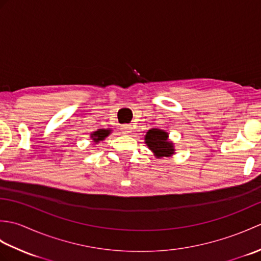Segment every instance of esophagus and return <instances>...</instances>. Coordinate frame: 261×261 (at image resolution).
Wrapping results in <instances>:
<instances>
[{
  "mask_svg": "<svg viewBox=\"0 0 261 261\" xmlns=\"http://www.w3.org/2000/svg\"><path fill=\"white\" fill-rule=\"evenodd\" d=\"M132 130H134V127H132L131 125H127V124H125V125H122V126H121V131L123 132L124 135L130 134V132H132Z\"/></svg>",
  "mask_w": 261,
  "mask_h": 261,
  "instance_id": "obj_1",
  "label": "esophagus"
}]
</instances>
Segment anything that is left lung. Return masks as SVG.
Wrapping results in <instances>:
<instances>
[{
  "label": "left lung",
  "instance_id": "8db88e82",
  "mask_svg": "<svg viewBox=\"0 0 261 261\" xmlns=\"http://www.w3.org/2000/svg\"><path fill=\"white\" fill-rule=\"evenodd\" d=\"M145 143L158 159L168 158L175 154L174 142L169 140L168 132L165 130L157 127L148 130L145 136Z\"/></svg>",
  "mask_w": 261,
  "mask_h": 261
}]
</instances>
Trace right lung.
I'll return each mask as SVG.
<instances>
[{
  "mask_svg": "<svg viewBox=\"0 0 261 261\" xmlns=\"http://www.w3.org/2000/svg\"><path fill=\"white\" fill-rule=\"evenodd\" d=\"M111 132H112L111 129H97L90 135L92 142L94 145H98V142L105 140V138H108L111 135Z\"/></svg>",
  "mask_w": 261,
  "mask_h": 261,
  "instance_id": "right-lung-1",
  "label": "right lung"
}]
</instances>
